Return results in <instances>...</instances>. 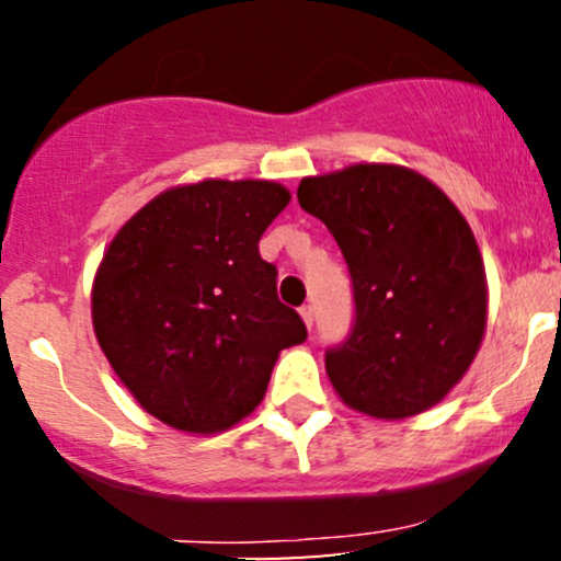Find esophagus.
<instances>
[{
	"mask_svg": "<svg viewBox=\"0 0 561 561\" xmlns=\"http://www.w3.org/2000/svg\"><path fill=\"white\" fill-rule=\"evenodd\" d=\"M300 317L306 321V327L311 330L313 327V306H300Z\"/></svg>",
	"mask_w": 561,
	"mask_h": 561,
	"instance_id": "obj_1",
	"label": "esophagus"
}]
</instances>
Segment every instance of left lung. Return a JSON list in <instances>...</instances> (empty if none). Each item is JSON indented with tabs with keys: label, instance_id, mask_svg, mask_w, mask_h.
Masks as SVG:
<instances>
[{
	"label": "left lung",
	"instance_id": "left-lung-1",
	"mask_svg": "<svg viewBox=\"0 0 561 561\" xmlns=\"http://www.w3.org/2000/svg\"><path fill=\"white\" fill-rule=\"evenodd\" d=\"M298 203L351 274V332L324 353L334 390L379 420L435 405L485 332V268L465 216L420 173L375 163L302 179Z\"/></svg>",
	"mask_w": 561,
	"mask_h": 561
}]
</instances>
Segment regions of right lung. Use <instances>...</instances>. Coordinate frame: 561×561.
<instances>
[{
	"instance_id": "right-lung-1",
	"label": "right lung",
	"mask_w": 561,
	"mask_h": 561,
	"mask_svg": "<svg viewBox=\"0 0 561 561\" xmlns=\"http://www.w3.org/2000/svg\"><path fill=\"white\" fill-rule=\"evenodd\" d=\"M274 182L176 186L115 234L96 272L102 353L139 405L184 433H221L261 403L282 347L306 340L259 240L285 210Z\"/></svg>"
}]
</instances>
